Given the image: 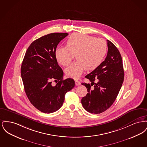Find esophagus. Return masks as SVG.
<instances>
[{"mask_svg":"<svg viewBox=\"0 0 147 147\" xmlns=\"http://www.w3.org/2000/svg\"><path fill=\"white\" fill-rule=\"evenodd\" d=\"M75 83H76V85H77V86H78V85H80V82L79 81V80H75Z\"/></svg>","mask_w":147,"mask_h":147,"instance_id":"34e87169","label":"esophagus"}]
</instances>
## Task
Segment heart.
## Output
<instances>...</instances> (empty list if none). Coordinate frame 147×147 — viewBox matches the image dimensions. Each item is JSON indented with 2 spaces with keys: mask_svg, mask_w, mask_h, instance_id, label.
Masks as SVG:
<instances>
[{
  "mask_svg": "<svg viewBox=\"0 0 147 147\" xmlns=\"http://www.w3.org/2000/svg\"><path fill=\"white\" fill-rule=\"evenodd\" d=\"M107 51L105 40L89 35L74 33L66 41V47H58L55 51L58 62L63 66L68 65L76 55L77 61L65 70L68 77L77 79L85 69H96L102 62Z\"/></svg>",
  "mask_w": 147,
  "mask_h": 147,
  "instance_id": "obj_1",
  "label": "heart"
}]
</instances>
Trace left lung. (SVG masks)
<instances>
[{"instance_id":"1","label":"left lung","mask_w":147,"mask_h":147,"mask_svg":"<svg viewBox=\"0 0 147 147\" xmlns=\"http://www.w3.org/2000/svg\"><path fill=\"white\" fill-rule=\"evenodd\" d=\"M107 41L108 52L105 61L85 76L91 84L82 83L87 88L88 93L81 102L84 109L91 113L104 112L113 104L124 80L121 54L113 43ZM95 78L97 79L96 83H94Z\"/></svg>"}]
</instances>
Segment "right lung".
Segmentation results:
<instances>
[{
  "mask_svg": "<svg viewBox=\"0 0 147 147\" xmlns=\"http://www.w3.org/2000/svg\"><path fill=\"white\" fill-rule=\"evenodd\" d=\"M68 35L52 33L36 40L24 56L21 76L25 93L30 102L39 111L49 113L63 105L65 94L75 86L73 79L63 80V71L55 57L57 45ZM55 80L56 86L51 85Z\"/></svg>",
  "mask_w": 147,
  "mask_h": 147,
  "instance_id": "right-lung-1",
  "label": "right lung"
}]
</instances>
